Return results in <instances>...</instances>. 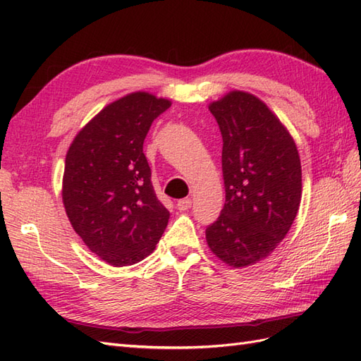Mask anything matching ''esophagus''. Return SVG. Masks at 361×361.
<instances>
[{
  "instance_id": "34e87169",
  "label": "esophagus",
  "mask_w": 361,
  "mask_h": 361,
  "mask_svg": "<svg viewBox=\"0 0 361 361\" xmlns=\"http://www.w3.org/2000/svg\"><path fill=\"white\" fill-rule=\"evenodd\" d=\"M190 204H192L190 198H181V200H178V203H176V206H178L180 211H188L190 208Z\"/></svg>"
}]
</instances>
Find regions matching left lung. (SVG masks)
Wrapping results in <instances>:
<instances>
[{
	"label": "left lung",
	"instance_id": "1",
	"mask_svg": "<svg viewBox=\"0 0 361 361\" xmlns=\"http://www.w3.org/2000/svg\"><path fill=\"white\" fill-rule=\"evenodd\" d=\"M224 137L226 202L206 242L221 262L243 268L268 257L287 235L302 194L293 137L267 104L233 90L209 104Z\"/></svg>",
	"mask_w": 361,
	"mask_h": 361
}]
</instances>
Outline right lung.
Segmentation results:
<instances>
[{"label": "right lung", "instance_id": "1", "mask_svg": "<svg viewBox=\"0 0 361 361\" xmlns=\"http://www.w3.org/2000/svg\"><path fill=\"white\" fill-rule=\"evenodd\" d=\"M172 102L135 91L99 111L66 152L62 200L74 231L113 267L137 264L155 250L169 221L142 144Z\"/></svg>", "mask_w": 361, "mask_h": 361}]
</instances>
